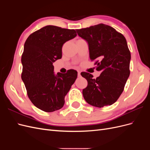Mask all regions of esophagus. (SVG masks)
Returning <instances> with one entry per match:
<instances>
[{
    "instance_id": "34e87169",
    "label": "esophagus",
    "mask_w": 150,
    "mask_h": 150,
    "mask_svg": "<svg viewBox=\"0 0 150 150\" xmlns=\"http://www.w3.org/2000/svg\"><path fill=\"white\" fill-rule=\"evenodd\" d=\"M78 77H80L81 76V72L80 71H78Z\"/></svg>"
}]
</instances>
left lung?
Wrapping results in <instances>:
<instances>
[{
	"mask_svg": "<svg viewBox=\"0 0 150 150\" xmlns=\"http://www.w3.org/2000/svg\"><path fill=\"white\" fill-rule=\"evenodd\" d=\"M76 31L88 42L91 60L95 61L96 70L101 72L96 79L88 72H81L88 81L83 90L84 98L95 107L111 105L123 91L130 74L131 53L126 40L122 34L104 24Z\"/></svg>",
	"mask_w": 150,
	"mask_h": 150,
	"instance_id": "1",
	"label": "left lung"
}]
</instances>
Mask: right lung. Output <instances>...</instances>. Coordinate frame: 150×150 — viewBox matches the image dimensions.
Returning a JSON list of instances; mask_svg holds the SVG:
<instances>
[{
  "mask_svg": "<svg viewBox=\"0 0 150 150\" xmlns=\"http://www.w3.org/2000/svg\"><path fill=\"white\" fill-rule=\"evenodd\" d=\"M76 35L74 29L47 25L25 40L21 57V78L30 101L44 111L62 108L66 95L77 78L78 72L74 69L56 76L52 64L62 57L63 44Z\"/></svg>",
  "mask_w": 150,
  "mask_h": 150,
  "instance_id": "right-lung-1",
  "label": "right lung"
}]
</instances>
